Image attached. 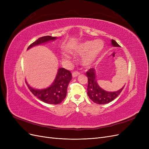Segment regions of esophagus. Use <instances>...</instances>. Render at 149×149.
<instances>
[{
	"label": "esophagus",
	"mask_w": 149,
	"mask_h": 149,
	"mask_svg": "<svg viewBox=\"0 0 149 149\" xmlns=\"http://www.w3.org/2000/svg\"><path fill=\"white\" fill-rule=\"evenodd\" d=\"M79 72H78V71H74V72H73V73H72V76H73V78H75V77H77V76H78V75H79Z\"/></svg>",
	"instance_id": "1"
}]
</instances>
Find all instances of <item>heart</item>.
<instances>
[{
    "label": "heart",
    "mask_w": 149,
    "mask_h": 149,
    "mask_svg": "<svg viewBox=\"0 0 149 149\" xmlns=\"http://www.w3.org/2000/svg\"><path fill=\"white\" fill-rule=\"evenodd\" d=\"M104 48V43L101 40H88L79 43L71 49V52L77 55H82L81 63L84 66H91L95 61Z\"/></svg>",
    "instance_id": "heart-1"
}]
</instances>
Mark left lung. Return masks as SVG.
Returning a JSON list of instances; mask_svg holds the SVG:
<instances>
[{
	"label": "left lung",
	"mask_w": 149,
	"mask_h": 149,
	"mask_svg": "<svg viewBox=\"0 0 149 149\" xmlns=\"http://www.w3.org/2000/svg\"><path fill=\"white\" fill-rule=\"evenodd\" d=\"M111 44L114 47H120L114 40H111ZM86 75L88 79L87 89L88 96L90 100L97 104H107L113 101L119 95L125 86H124L116 91H106L102 89L97 84L95 69H89V71L86 72Z\"/></svg>",
	"instance_id": "1"
}]
</instances>
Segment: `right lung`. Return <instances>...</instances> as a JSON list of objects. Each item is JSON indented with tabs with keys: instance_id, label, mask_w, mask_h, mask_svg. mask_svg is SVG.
Wrapping results in <instances>:
<instances>
[{
	"instance_id": "1",
	"label": "right lung",
	"mask_w": 149,
	"mask_h": 149,
	"mask_svg": "<svg viewBox=\"0 0 149 149\" xmlns=\"http://www.w3.org/2000/svg\"><path fill=\"white\" fill-rule=\"evenodd\" d=\"M57 37H53L52 36H45V37L39 38L35 42L31 43L28 47L27 49L35 46L53 41ZM71 78L72 74L70 71L66 70L63 68H60L58 70L55 80L53 81L52 84L47 88L35 89L30 86L26 81H25V82L30 91L40 100L47 104H58L61 103L66 97L68 86L71 80Z\"/></svg>"
}]
</instances>
